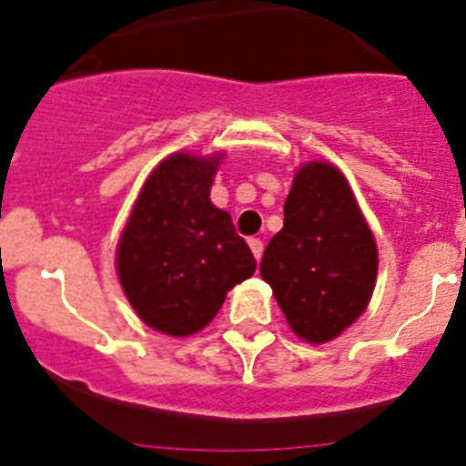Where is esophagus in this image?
Here are the masks:
<instances>
[{
    "instance_id": "34e87169",
    "label": "esophagus",
    "mask_w": 466,
    "mask_h": 466,
    "mask_svg": "<svg viewBox=\"0 0 466 466\" xmlns=\"http://www.w3.org/2000/svg\"><path fill=\"white\" fill-rule=\"evenodd\" d=\"M249 249H252V254L257 261L263 257V242L258 240V238H252V240H249Z\"/></svg>"
}]
</instances>
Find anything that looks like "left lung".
I'll return each mask as SVG.
<instances>
[{"label": "left lung", "instance_id": "obj_1", "mask_svg": "<svg viewBox=\"0 0 466 466\" xmlns=\"http://www.w3.org/2000/svg\"><path fill=\"white\" fill-rule=\"evenodd\" d=\"M376 273V240L343 172L317 160L299 167L261 258L291 331L315 345L340 336L369 306Z\"/></svg>", "mask_w": 466, "mask_h": 466}]
</instances>
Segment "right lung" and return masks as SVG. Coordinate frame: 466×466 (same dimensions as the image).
<instances>
[{"label": "right lung", "instance_id": "right-lung-1", "mask_svg": "<svg viewBox=\"0 0 466 466\" xmlns=\"http://www.w3.org/2000/svg\"><path fill=\"white\" fill-rule=\"evenodd\" d=\"M219 156L172 154L147 177L116 247V270L144 324L191 336L257 270L252 249L209 188Z\"/></svg>", "mask_w": 466, "mask_h": 466}]
</instances>
